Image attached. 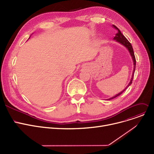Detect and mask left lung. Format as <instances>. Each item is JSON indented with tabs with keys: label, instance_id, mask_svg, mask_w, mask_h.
<instances>
[{
	"label": "left lung",
	"instance_id": "8db88e82",
	"mask_svg": "<svg viewBox=\"0 0 154 154\" xmlns=\"http://www.w3.org/2000/svg\"><path fill=\"white\" fill-rule=\"evenodd\" d=\"M113 26H114L116 29H117L118 31V32L116 33V36L114 37L113 39H115V40H116L117 42H118L119 43H121L122 45H123L124 46H125L128 48V49L129 50V53H130V54H131V56H132V60H133V62H134V70H133V73H132V78H131V79L130 82H129V84L128 85V86L125 88V89H124L121 92H120L119 94H117V95H115V97H112V98H109V99H108V100L113 99V98H116V97L119 96L121 94H122V93H123V92L127 89V88H128L130 85H131L132 80H133V77H134V72H135V69H136V57H135V56H134V51H133V48H132V46L131 44L129 43V41L126 39V38L121 33V32H120V30H119L116 26L113 25Z\"/></svg>",
	"mask_w": 154,
	"mask_h": 154
}]
</instances>
